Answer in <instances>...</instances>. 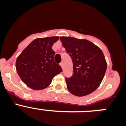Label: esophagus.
<instances>
[{
	"label": "esophagus",
	"instance_id": "obj_1",
	"mask_svg": "<svg viewBox=\"0 0 126 126\" xmlns=\"http://www.w3.org/2000/svg\"><path fill=\"white\" fill-rule=\"evenodd\" d=\"M60 65H61V66L62 67V68L63 69V66H64V64H63V62H61V63H60Z\"/></svg>",
	"mask_w": 126,
	"mask_h": 126
}]
</instances>
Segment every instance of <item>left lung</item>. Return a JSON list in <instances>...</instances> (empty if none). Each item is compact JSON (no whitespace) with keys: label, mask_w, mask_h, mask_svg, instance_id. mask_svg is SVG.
I'll return each mask as SVG.
<instances>
[{"label":"left lung","mask_w":126,"mask_h":126,"mask_svg":"<svg viewBox=\"0 0 126 126\" xmlns=\"http://www.w3.org/2000/svg\"><path fill=\"white\" fill-rule=\"evenodd\" d=\"M60 40L73 61V75L65 78L67 89L76 96L90 94L98 87L106 72L103 52L86 40L65 36Z\"/></svg>","instance_id":"left-lung-1"}]
</instances>
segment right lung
I'll list each match as a JSON object with an SVG mask.
<instances>
[{
  "mask_svg": "<svg viewBox=\"0 0 126 126\" xmlns=\"http://www.w3.org/2000/svg\"><path fill=\"white\" fill-rule=\"evenodd\" d=\"M59 37L35 39L23 50L16 62L20 78L30 88L40 90L50 84L52 79L62 71L55 63L52 45Z\"/></svg>",
  "mask_w": 126,
  "mask_h": 126,
  "instance_id": "right-lung-1",
  "label": "right lung"
}]
</instances>
